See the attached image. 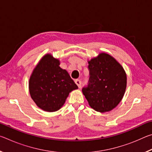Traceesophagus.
I'll list each match as a JSON object with an SVG mask.
<instances>
[{
    "mask_svg": "<svg viewBox=\"0 0 152 152\" xmlns=\"http://www.w3.org/2000/svg\"><path fill=\"white\" fill-rule=\"evenodd\" d=\"M75 83L77 84V86H78V88H80L81 87V81L78 79L75 80Z\"/></svg>",
    "mask_w": 152,
    "mask_h": 152,
    "instance_id": "obj_1",
    "label": "esophagus"
}]
</instances>
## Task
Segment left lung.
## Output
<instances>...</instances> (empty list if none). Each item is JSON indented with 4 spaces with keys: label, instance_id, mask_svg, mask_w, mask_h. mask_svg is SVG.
Listing matches in <instances>:
<instances>
[{
    "label": "left lung",
    "instance_id": "left-lung-1",
    "mask_svg": "<svg viewBox=\"0 0 152 152\" xmlns=\"http://www.w3.org/2000/svg\"><path fill=\"white\" fill-rule=\"evenodd\" d=\"M90 78L82 92L91 108L104 113L116 107L124 96L127 76L121 65L107 53L88 61Z\"/></svg>",
    "mask_w": 152,
    "mask_h": 152
}]
</instances>
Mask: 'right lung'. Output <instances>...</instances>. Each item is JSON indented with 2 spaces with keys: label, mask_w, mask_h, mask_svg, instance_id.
<instances>
[{
  "label": "right lung",
  "mask_w": 152,
  "mask_h": 152,
  "mask_svg": "<svg viewBox=\"0 0 152 152\" xmlns=\"http://www.w3.org/2000/svg\"><path fill=\"white\" fill-rule=\"evenodd\" d=\"M60 61L51 54L41 59L30 77L31 97L38 107L48 112H54L65 103L69 93L78 88Z\"/></svg>",
  "instance_id": "right-lung-1"
}]
</instances>
